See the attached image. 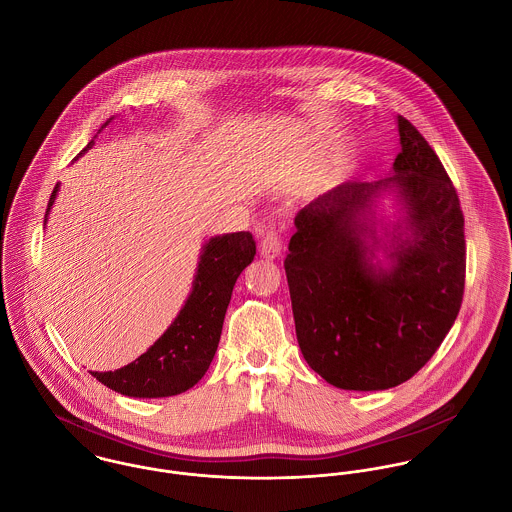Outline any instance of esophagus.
I'll use <instances>...</instances> for the list:
<instances>
[{
	"label": "esophagus",
	"instance_id": "esophagus-1",
	"mask_svg": "<svg viewBox=\"0 0 512 512\" xmlns=\"http://www.w3.org/2000/svg\"><path fill=\"white\" fill-rule=\"evenodd\" d=\"M282 252V236L276 226H268L260 238V256L266 260L278 258Z\"/></svg>",
	"mask_w": 512,
	"mask_h": 512
}]
</instances>
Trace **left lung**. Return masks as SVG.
<instances>
[{
  "label": "left lung",
  "instance_id": "1",
  "mask_svg": "<svg viewBox=\"0 0 512 512\" xmlns=\"http://www.w3.org/2000/svg\"><path fill=\"white\" fill-rule=\"evenodd\" d=\"M398 134L394 173L343 183L303 207L284 262L301 355L343 390H386L412 378L438 351L463 299L459 197L436 151L404 116ZM388 188L405 215L385 230L384 243L365 215ZM380 245L388 269L373 264Z\"/></svg>",
  "mask_w": 512,
  "mask_h": 512
}]
</instances>
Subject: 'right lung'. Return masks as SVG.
I'll return each mask as SVG.
<instances>
[{
	"mask_svg": "<svg viewBox=\"0 0 512 512\" xmlns=\"http://www.w3.org/2000/svg\"><path fill=\"white\" fill-rule=\"evenodd\" d=\"M92 146L94 140L78 155ZM57 191L59 185L51 193L47 215ZM254 254L256 242L250 232H232L207 240L191 295L167 331L134 363L114 372H92V376L104 386L134 398H165L193 388L213 363L234 284L254 260Z\"/></svg>",
	"mask_w": 512,
	"mask_h": 512,
	"instance_id": "1",
	"label": "right lung"
}]
</instances>
